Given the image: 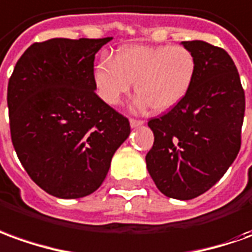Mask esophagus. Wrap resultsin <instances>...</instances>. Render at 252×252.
I'll return each mask as SVG.
<instances>
[{
	"instance_id": "obj_1",
	"label": "esophagus",
	"mask_w": 252,
	"mask_h": 252,
	"mask_svg": "<svg viewBox=\"0 0 252 252\" xmlns=\"http://www.w3.org/2000/svg\"><path fill=\"white\" fill-rule=\"evenodd\" d=\"M144 121L143 119H134V118H131V119H130V126H131V127H138V126H143L144 125Z\"/></svg>"
}]
</instances>
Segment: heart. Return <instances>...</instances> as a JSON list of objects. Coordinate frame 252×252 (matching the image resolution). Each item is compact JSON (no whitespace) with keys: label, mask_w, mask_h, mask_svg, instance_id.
Returning <instances> with one entry per match:
<instances>
[{"label":"heart","mask_w":252,"mask_h":252,"mask_svg":"<svg viewBox=\"0 0 252 252\" xmlns=\"http://www.w3.org/2000/svg\"><path fill=\"white\" fill-rule=\"evenodd\" d=\"M196 74L193 53L185 46H126L104 59L93 74L97 94L116 105L134 82L137 104L155 112L176 107L188 94Z\"/></svg>","instance_id":"obj_1"}]
</instances>
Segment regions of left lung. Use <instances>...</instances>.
Segmentation results:
<instances>
[{"label": "left lung", "mask_w": 252, "mask_h": 252, "mask_svg": "<svg viewBox=\"0 0 252 252\" xmlns=\"http://www.w3.org/2000/svg\"><path fill=\"white\" fill-rule=\"evenodd\" d=\"M196 60L188 94L149 119L154 145L147 169L163 195L189 200L226 173L242 145L246 97L232 57L204 41H184Z\"/></svg>", "instance_id": "obj_1"}]
</instances>
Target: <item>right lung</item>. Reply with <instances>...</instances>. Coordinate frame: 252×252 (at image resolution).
<instances>
[{"label": "right lung", "instance_id": "add662e5", "mask_svg": "<svg viewBox=\"0 0 252 252\" xmlns=\"http://www.w3.org/2000/svg\"><path fill=\"white\" fill-rule=\"evenodd\" d=\"M112 38H53L17 60L8 83L12 144L49 195L78 199L100 188L129 137V119L96 94L94 56Z\"/></svg>", "mask_w": 252, "mask_h": 252}]
</instances>
